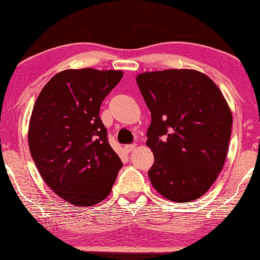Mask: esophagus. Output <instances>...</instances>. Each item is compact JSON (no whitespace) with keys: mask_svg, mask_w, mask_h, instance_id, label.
Returning a JSON list of instances; mask_svg holds the SVG:
<instances>
[{"mask_svg":"<svg viewBox=\"0 0 260 260\" xmlns=\"http://www.w3.org/2000/svg\"><path fill=\"white\" fill-rule=\"evenodd\" d=\"M136 144H128V145H125V150L127 152H132L134 149H136Z\"/></svg>","mask_w":260,"mask_h":260,"instance_id":"obj_1","label":"esophagus"}]
</instances>
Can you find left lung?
Here are the masks:
<instances>
[{
  "mask_svg": "<svg viewBox=\"0 0 260 260\" xmlns=\"http://www.w3.org/2000/svg\"><path fill=\"white\" fill-rule=\"evenodd\" d=\"M136 82L151 111L146 145L154 154L152 186L172 202L197 200L224 166L230 107L217 85L195 70L145 72Z\"/></svg>",
  "mask_w": 260,
  "mask_h": 260,
  "instance_id": "left-lung-1",
  "label": "left lung"
}]
</instances>
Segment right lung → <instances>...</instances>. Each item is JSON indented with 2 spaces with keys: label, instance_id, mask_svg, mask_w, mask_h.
Listing matches in <instances>:
<instances>
[{
  "label": "right lung",
  "instance_id": "right-lung-1",
  "mask_svg": "<svg viewBox=\"0 0 260 260\" xmlns=\"http://www.w3.org/2000/svg\"><path fill=\"white\" fill-rule=\"evenodd\" d=\"M121 71L65 70L36 100L28 142L36 167L55 194L72 205H96L110 194L123 164L108 143L100 106Z\"/></svg>",
  "mask_w": 260,
  "mask_h": 260
}]
</instances>
